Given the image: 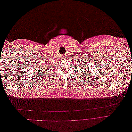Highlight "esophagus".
Masks as SVG:
<instances>
[{"label":"esophagus","instance_id":"34e87169","mask_svg":"<svg viewBox=\"0 0 132 132\" xmlns=\"http://www.w3.org/2000/svg\"><path fill=\"white\" fill-rule=\"evenodd\" d=\"M62 57V58H63V59H64V58H66V56H65V55H63Z\"/></svg>","mask_w":132,"mask_h":132}]
</instances>
